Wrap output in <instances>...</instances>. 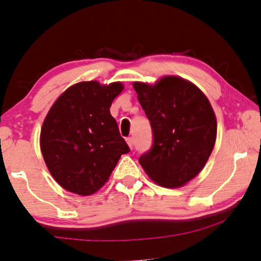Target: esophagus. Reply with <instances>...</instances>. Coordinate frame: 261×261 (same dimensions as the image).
<instances>
[{"label":"esophagus","instance_id":"34e87169","mask_svg":"<svg viewBox=\"0 0 261 261\" xmlns=\"http://www.w3.org/2000/svg\"><path fill=\"white\" fill-rule=\"evenodd\" d=\"M126 143H127V145H129L130 149H132V147H134V139H132L131 137L126 138Z\"/></svg>","mask_w":261,"mask_h":261}]
</instances>
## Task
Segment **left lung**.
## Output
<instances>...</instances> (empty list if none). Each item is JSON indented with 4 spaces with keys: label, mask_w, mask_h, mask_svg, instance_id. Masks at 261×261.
<instances>
[{
    "label": "left lung",
    "mask_w": 261,
    "mask_h": 261,
    "mask_svg": "<svg viewBox=\"0 0 261 261\" xmlns=\"http://www.w3.org/2000/svg\"><path fill=\"white\" fill-rule=\"evenodd\" d=\"M153 132V145L139 164L155 184L178 189L192 180L215 147L217 118L204 92L179 76L154 84L134 82Z\"/></svg>",
    "instance_id": "obj_1"
}]
</instances>
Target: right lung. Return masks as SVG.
Instances as JSON below:
<instances>
[{
	"mask_svg": "<svg viewBox=\"0 0 261 261\" xmlns=\"http://www.w3.org/2000/svg\"><path fill=\"white\" fill-rule=\"evenodd\" d=\"M120 82H80L55 100L41 127L46 168L64 190L91 196L109 180L120 155L130 151L110 114Z\"/></svg>",
	"mask_w": 261,
	"mask_h": 261,
	"instance_id": "1",
	"label": "right lung"
}]
</instances>
